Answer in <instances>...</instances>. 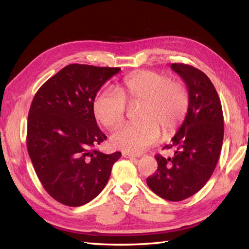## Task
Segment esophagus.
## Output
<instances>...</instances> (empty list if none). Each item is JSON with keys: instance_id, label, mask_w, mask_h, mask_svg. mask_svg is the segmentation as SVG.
<instances>
[{"instance_id": "34e87169", "label": "esophagus", "mask_w": 249, "mask_h": 249, "mask_svg": "<svg viewBox=\"0 0 249 249\" xmlns=\"http://www.w3.org/2000/svg\"><path fill=\"white\" fill-rule=\"evenodd\" d=\"M123 156H124L125 158H129V160H135V158H137L136 155L130 154V153H126V152L123 153Z\"/></svg>"}]
</instances>
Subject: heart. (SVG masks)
Listing matches in <instances>:
<instances>
[{"mask_svg":"<svg viewBox=\"0 0 249 249\" xmlns=\"http://www.w3.org/2000/svg\"><path fill=\"white\" fill-rule=\"evenodd\" d=\"M126 104L140 105L136 116L139 123L115 130L110 142L115 149L138 154L155 143L160 131L166 138L177 133L188 112L189 94L184 84L167 75L142 71L125 77L118 92H98L92 104L94 116L107 129H114L125 118Z\"/></svg>","mask_w":249,"mask_h":249,"instance_id":"b5f03b06","label":"heart"}]
</instances>
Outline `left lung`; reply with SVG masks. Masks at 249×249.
<instances>
[{"instance_id": "obj_1", "label": "left lung", "mask_w": 249, "mask_h": 249, "mask_svg": "<svg viewBox=\"0 0 249 249\" xmlns=\"http://www.w3.org/2000/svg\"><path fill=\"white\" fill-rule=\"evenodd\" d=\"M171 68L186 83L189 108L163 147L173 149V156L155 155L157 170L146 183L162 199L181 201L198 193L213 174L223 145L224 115L218 94L203 71L182 63H173Z\"/></svg>"}]
</instances>
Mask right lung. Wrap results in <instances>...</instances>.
<instances>
[{
	"label": "right lung",
	"instance_id": "right-lung-1",
	"mask_svg": "<svg viewBox=\"0 0 249 249\" xmlns=\"http://www.w3.org/2000/svg\"><path fill=\"white\" fill-rule=\"evenodd\" d=\"M119 67L71 64L47 80L32 102L26 145L46 192L60 203L80 206L97 197L121 152L95 146L107 137L93 113V99Z\"/></svg>",
	"mask_w": 249,
	"mask_h": 249
}]
</instances>
